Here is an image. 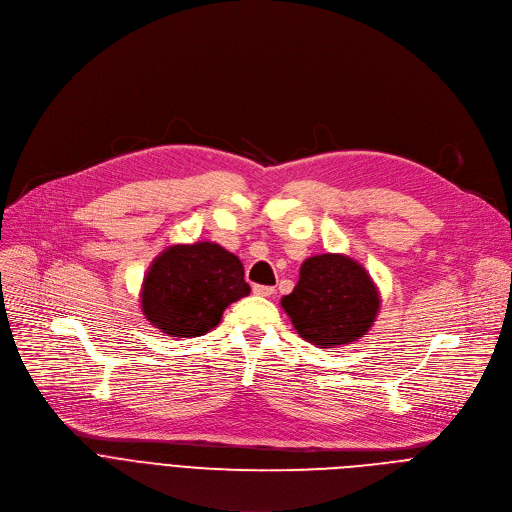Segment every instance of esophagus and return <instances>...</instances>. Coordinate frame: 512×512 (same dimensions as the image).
Returning <instances> with one entry per match:
<instances>
[{"mask_svg": "<svg viewBox=\"0 0 512 512\" xmlns=\"http://www.w3.org/2000/svg\"><path fill=\"white\" fill-rule=\"evenodd\" d=\"M254 295H258V297H270L272 293H274V289L272 287H266V285H254Z\"/></svg>", "mask_w": 512, "mask_h": 512, "instance_id": "34e87169", "label": "esophagus"}]
</instances>
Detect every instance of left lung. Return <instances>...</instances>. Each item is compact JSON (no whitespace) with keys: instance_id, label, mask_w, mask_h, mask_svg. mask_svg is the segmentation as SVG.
<instances>
[{"instance_id":"1","label":"left lung","mask_w":512,"mask_h":512,"mask_svg":"<svg viewBox=\"0 0 512 512\" xmlns=\"http://www.w3.org/2000/svg\"><path fill=\"white\" fill-rule=\"evenodd\" d=\"M280 305L309 344L339 348L370 331L380 295L362 264L344 254H319L301 264L297 287Z\"/></svg>"}]
</instances>
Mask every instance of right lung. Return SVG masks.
Returning <instances> with one entry per match:
<instances>
[{
    "label": "right lung",
    "mask_w": 512,
    "mask_h": 512,
    "mask_svg": "<svg viewBox=\"0 0 512 512\" xmlns=\"http://www.w3.org/2000/svg\"><path fill=\"white\" fill-rule=\"evenodd\" d=\"M250 295L240 258L213 242L170 246L150 264L140 303L142 313L164 335L199 337L223 311Z\"/></svg>",
    "instance_id": "right-lung-1"
}]
</instances>
